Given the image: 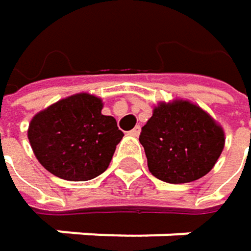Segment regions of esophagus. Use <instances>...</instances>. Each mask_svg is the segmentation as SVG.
I'll use <instances>...</instances> for the list:
<instances>
[{
    "mask_svg": "<svg viewBox=\"0 0 251 251\" xmlns=\"http://www.w3.org/2000/svg\"><path fill=\"white\" fill-rule=\"evenodd\" d=\"M139 132H141V127H139V126H135L132 130H129V135H132V136H138V135H139Z\"/></svg>",
    "mask_w": 251,
    "mask_h": 251,
    "instance_id": "obj_1",
    "label": "esophagus"
}]
</instances>
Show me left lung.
Returning <instances> with one entry per match:
<instances>
[{"instance_id":"obj_1","label":"left lung","mask_w":251,"mask_h":251,"mask_svg":"<svg viewBox=\"0 0 251 251\" xmlns=\"http://www.w3.org/2000/svg\"><path fill=\"white\" fill-rule=\"evenodd\" d=\"M139 142L151 175L178 184L208 175L224 150L226 138L223 127L199 106L176 100L154 109Z\"/></svg>"}]
</instances>
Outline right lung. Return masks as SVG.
<instances>
[{
	"label": "right lung",
	"instance_id": "right-lung-1",
	"mask_svg": "<svg viewBox=\"0 0 251 251\" xmlns=\"http://www.w3.org/2000/svg\"><path fill=\"white\" fill-rule=\"evenodd\" d=\"M99 97L81 93L49 106L28 125V141L39 163L53 176L85 181L109 167L124 138L116 119L101 115Z\"/></svg>",
	"mask_w": 251,
	"mask_h": 251
}]
</instances>
